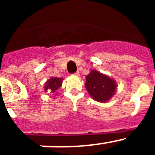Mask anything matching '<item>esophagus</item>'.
<instances>
[{
	"instance_id": "obj_1",
	"label": "esophagus",
	"mask_w": 155,
	"mask_h": 155,
	"mask_svg": "<svg viewBox=\"0 0 155 155\" xmlns=\"http://www.w3.org/2000/svg\"><path fill=\"white\" fill-rule=\"evenodd\" d=\"M79 75H80V73H79L78 71V72H76V73H74V76H76V77H78Z\"/></svg>"
}]
</instances>
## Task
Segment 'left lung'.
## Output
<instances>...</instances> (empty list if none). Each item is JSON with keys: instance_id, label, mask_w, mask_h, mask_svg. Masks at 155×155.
<instances>
[{"instance_id": "left-lung-1", "label": "left lung", "mask_w": 155, "mask_h": 155, "mask_svg": "<svg viewBox=\"0 0 155 155\" xmlns=\"http://www.w3.org/2000/svg\"><path fill=\"white\" fill-rule=\"evenodd\" d=\"M85 88L90 96L96 102H109L116 94L117 83L107 74H102L96 70H91L86 76Z\"/></svg>"}]
</instances>
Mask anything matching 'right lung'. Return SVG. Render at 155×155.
Here are the masks:
<instances>
[{
	"label": "right lung",
	"mask_w": 155,
	"mask_h": 155,
	"mask_svg": "<svg viewBox=\"0 0 155 155\" xmlns=\"http://www.w3.org/2000/svg\"><path fill=\"white\" fill-rule=\"evenodd\" d=\"M63 78H56V77H51L50 79H48L44 84V91L45 92L50 93V94H57V91L62 86Z\"/></svg>",
	"instance_id": "1"
}]
</instances>
